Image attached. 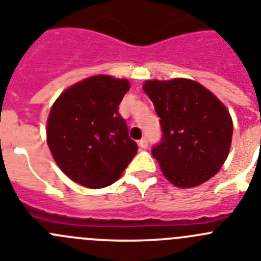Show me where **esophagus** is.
Returning a JSON list of instances; mask_svg holds the SVG:
<instances>
[{
    "label": "esophagus",
    "mask_w": 261,
    "mask_h": 261,
    "mask_svg": "<svg viewBox=\"0 0 261 261\" xmlns=\"http://www.w3.org/2000/svg\"><path fill=\"white\" fill-rule=\"evenodd\" d=\"M139 147L142 148V149H147L148 148V140H147V138H143V139H140V140H139Z\"/></svg>",
    "instance_id": "esophagus-1"
}]
</instances>
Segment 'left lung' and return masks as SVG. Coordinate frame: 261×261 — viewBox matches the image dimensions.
I'll return each instance as SVG.
<instances>
[{"instance_id": "1", "label": "left lung", "mask_w": 261, "mask_h": 261, "mask_svg": "<svg viewBox=\"0 0 261 261\" xmlns=\"http://www.w3.org/2000/svg\"><path fill=\"white\" fill-rule=\"evenodd\" d=\"M143 89L161 118L162 139L152 154L165 177L179 188L211 179L232 144L233 122L224 104L192 80L147 81Z\"/></svg>"}]
</instances>
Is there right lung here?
I'll return each instance as SVG.
<instances>
[{
	"mask_svg": "<svg viewBox=\"0 0 261 261\" xmlns=\"http://www.w3.org/2000/svg\"><path fill=\"white\" fill-rule=\"evenodd\" d=\"M127 80L94 75L57 99L47 119V144L54 160L73 181L87 188L113 184L138 152L128 136L119 103Z\"/></svg>",
	"mask_w": 261,
	"mask_h": 261,
	"instance_id": "add662e5",
	"label": "right lung"
}]
</instances>
